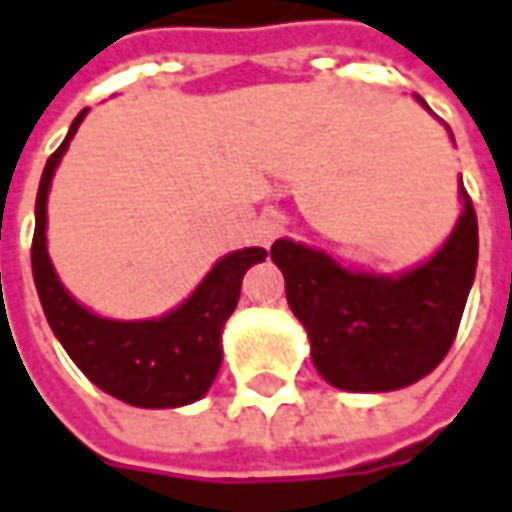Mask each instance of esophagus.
<instances>
[{
  "mask_svg": "<svg viewBox=\"0 0 512 512\" xmlns=\"http://www.w3.org/2000/svg\"><path fill=\"white\" fill-rule=\"evenodd\" d=\"M255 235L257 240L263 243V246H269L277 235H280V218L274 215V212H260V218H257V226H255Z\"/></svg>",
  "mask_w": 512,
  "mask_h": 512,
  "instance_id": "1",
  "label": "esophagus"
}]
</instances>
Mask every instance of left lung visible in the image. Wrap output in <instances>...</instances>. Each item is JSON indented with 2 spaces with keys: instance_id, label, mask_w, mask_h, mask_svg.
Returning a JSON list of instances; mask_svg holds the SVG:
<instances>
[{
  "instance_id": "8db88e82",
  "label": "left lung",
  "mask_w": 512,
  "mask_h": 512,
  "mask_svg": "<svg viewBox=\"0 0 512 512\" xmlns=\"http://www.w3.org/2000/svg\"><path fill=\"white\" fill-rule=\"evenodd\" d=\"M462 201L465 212L448 243L397 280L348 272L294 240L274 243L272 260L286 277V300L309 331L317 371L334 388L397 391L445 360L479 260V223L465 186Z\"/></svg>"
}]
</instances>
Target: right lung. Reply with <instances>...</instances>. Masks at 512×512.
Masks as SVG:
<instances>
[{
	"label": "right lung",
	"mask_w": 512,
	"mask_h": 512,
	"mask_svg": "<svg viewBox=\"0 0 512 512\" xmlns=\"http://www.w3.org/2000/svg\"><path fill=\"white\" fill-rule=\"evenodd\" d=\"M81 110L62 141L47 158L36 195V229L30 246L33 280L53 334L70 360L90 382L110 397L135 408H181L201 399L221 368V331L240 300V280L249 266L266 257V249H240L215 263L184 306L144 323L104 320L79 306L50 266L47 257V189L59 158L79 130Z\"/></svg>",
	"instance_id": "add662e5"
}]
</instances>
